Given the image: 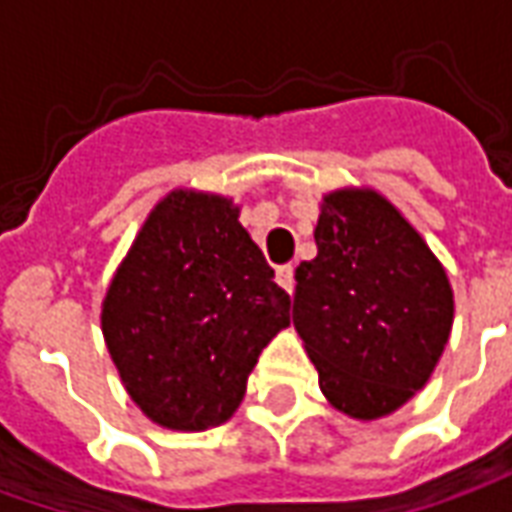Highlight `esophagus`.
<instances>
[{"label": "esophagus", "instance_id": "34e87169", "mask_svg": "<svg viewBox=\"0 0 512 512\" xmlns=\"http://www.w3.org/2000/svg\"><path fill=\"white\" fill-rule=\"evenodd\" d=\"M277 282L282 285V288L288 290V293H293V288H296V279H293V266H279L277 268Z\"/></svg>", "mask_w": 512, "mask_h": 512}]
</instances>
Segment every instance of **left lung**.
<instances>
[{
  "label": "left lung",
  "mask_w": 512,
  "mask_h": 512,
  "mask_svg": "<svg viewBox=\"0 0 512 512\" xmlns=\"http://www.w3.org/2000/svg\"><path fill=\"white\" fill-rule=\"evenodd\" d=\"M315 244L296 268L293 326L337 411L386 417L428 384L450 340L447 271L373 189L326 194Z\"/></svg>",
  "instance_id": "1"
}]
</instances>
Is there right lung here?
Wrapping results in <instances>:
<instances>
[{"mask_svg":"<svg viewBox=\"0 0 512 512\" xmlns=\"http://www.w3.org/2000/svg\"><path fill=\"white\" fill-rule=\"evenodd\" d=\"M290 296L219 194L178 189L150 211L106 290L101 329L142 414L169 430L233 417Z\"/></svg>","mask_w":512,"mask_h":512,"instance_id":"1","label":"right lung"}]
</instances>
